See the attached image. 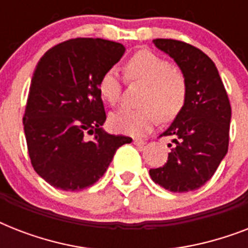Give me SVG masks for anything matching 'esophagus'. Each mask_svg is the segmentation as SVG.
<instances>
[{
	"label": "esophagus",
	"instance_id": "esophagus-1",
	"mask_svg": "<svg viewBox=\"0 0 248 248\" xmlns=\"http://www.w3.org/2000/svg\"><path fill=\"white\" fill-rule=\"evenodd\" d=\"M134 144L138 145V147H143L144 144H145V140L140 139V138H134Z\"/></svg>",
	"mask_w": 248,
	"mask_h": 248
}]
</instances>
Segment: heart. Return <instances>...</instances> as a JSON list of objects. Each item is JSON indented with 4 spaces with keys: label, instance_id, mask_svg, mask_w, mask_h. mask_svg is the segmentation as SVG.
Returning a JSON list of instances; mask_svg holds the SVG:
<instances>
[{
    "label": "heart",
    "instance_id": "obj_1",
    "mask_svg": "<svg viewBox=\"0 0 248 248\" xmlns=\"http://www.w3.org/2000/svg\"><path fill=\"white\" fill-rule=\"evenodd\" d=\"M130 79L147 85L140 99L141 108H121L110 116V124L118 132L143 135L161 120H171L186 100V81L170 62L151 51H140L127 64ZM99 93L109 104H117L122 93V82L116 68L101 76Z\"/></svg>",
    "mask_w": 248,
    "mask_h": 248
}]
</instances>
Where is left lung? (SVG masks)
<instances>
[{"label":"left lung","mask_w":248,"mask_h":248,"mask_svg":"<svg viewBox=\"0 0 248 248\" xmlns=\"http://www.w3.org/2000/svg\"><path fill=\"white\" fill-rule=\"evenodd\" d=\"M155 47L172 58L186 81V100L161 136L172 138L162 167L149 170L152 180L173 193L204 185L229 145L232 109L215 64L200 48L177 40L157 38Z\"/></svg>","instance_id":"8db88e82"}]
</instances>
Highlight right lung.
I'll return each mask as SVG.
<instances>
[{
  "label": "right lung",
  "mask_w": 248,
  "mask_h": 248,
  "mask_svg": "<svg viewBox=\"0 0 248 248\" xmlns=\"http://www.w3.org/2000/svg\"><path fill=\"white\" fill-rule=\"evenodd\" d=\"M124 50L113 41L73 38L50 48L37 64L23 124L33 169L52 186L89 188L104 175L117 149L132 141L101 127L107 116L99 81Z\"/></svg>",
  "instance_id": "right-lung-1"
}]
</instances>
